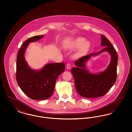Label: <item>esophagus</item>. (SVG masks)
<instances>
[{
    "label": "esophagus",
    "mask_w": 132,
    "mask_h": 132,
    "mask_svg": "<svg viewBox=\"0 0 132 132\" xmlns=\"http://www.w3.org/2000/svg\"><path fill=\"white\" fill-rule=\"evenodd\" d=\"M66 67H67V69H70L71 68V65H70V64H69V63H68V64H67Z\"/></svg>",
    "instance_id": "esophagus-1"
}]
</instances>
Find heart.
I'll return each mask as SVG.
<instances>
[{
    "instance_id": "obj_1",
    "label": "heart",
    "mask_w": 132,
    "mask_h": 132,
    "mask_svg": "<svg viewBox=\"0 0 132 132\" xmlns=\"http://www.w3.org/2000/svg\"><path fill=\"white\" fill-rule=\"evenodd\" d=\"M90 46V43L84 38H76L69 44L66 45L65 48L68 50H75L79 49L74 54V57L75 58H79L82 57L89 49Z\"/></svg>"
}]
</instances>
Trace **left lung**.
<instances>
[{
	"label": "left lung",
	"mask_w": 132,
	"mask_h": 132,
	"mask_svg": "<svg viewBox=\"0 0 132 132\" xmlns=\"http://www.w3.org/2000/svg\"><path fill=\"white\" fill-rule=\"evenodd\" d=\"M102 46L104 48L98 52L82 57L75 62V67L71 69L74 78L77 93L84 97L96 98L103 96L113 86L116 81L118 56L117 52L109 40L101 36ZM107 52L111 60L106 69L97 73H92L86 69V63L92 56Z\"/></svg>",
	"instance_id": "obj_1"
}]
</instances>
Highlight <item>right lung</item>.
Returning <instances> with one entry per match:
<instances>
[{"label":"right lung","instance_id":"obj_1","mask_svg":"<svg viewBox=\"0 0 132 132\" xmlns=\"http://www.w3.org/2000/svg\"><path fill=\"white\" fill-rule=\"evenodd\" d=\"M44 35L28 38L18 51L16 62V80L20 88L28 97L34 100H44L53 94L58 77L65 70L64 63H48L40 69L31 68L25 58L30 43L44 38Z\"/></svg>","mask_w":132,"mask_h":132}]
</instances>
